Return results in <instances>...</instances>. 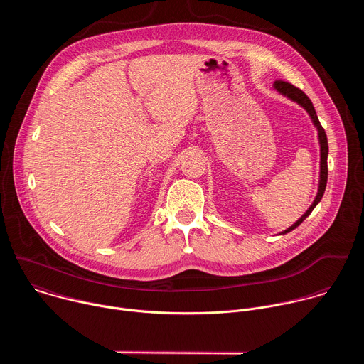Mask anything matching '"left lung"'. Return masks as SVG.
Listing matches in <instances>:
<instances>
[{"mask_svg":"<svg viewBox=\"0 0 364 364\" xmlns=\"http://www.w3.org/2000/svg\"><path fill=\"white\" fill-rule=\"evenodd\" d=\"M274 87L279 92V93H282V95H285L287 97H289L291 100H294V102H296L298 105H301L308 114H309V117H311V119H313V124L317 127V131H318V141H320V151H321V163H320V184H318V193H317V196H316V200H314V203L311 204V207L309 209L304 213V216H301L291 228H288L287 230H284L282 232V235H285V233H288V232H291V230H294L295 228H298L309 215H311V212L314 210V207L320 203V200L323 198V194H324V191H326V186H327V178H328V167H327V157H328V142H327V135H326V131H324V128L321 127V124H320V121H318V117H317V114H316V109H314V107H313V102L309 100V97L301 90V89H298V87H295L294 85H291V83H288V82H284V80H277L275 83H274Z\"/></svg>","mask_w":364,"mask_h":364,"instance_id":"1","label":"left lung"}]
</instances>
